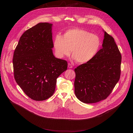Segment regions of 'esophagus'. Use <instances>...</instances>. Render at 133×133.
<instances>
[{"label":"esophagus","instance_id":"esophagus-1","mask_svg":"<svg viewBox=\"0 0 133 133\" xmlns=\"http://www.w3.org/2000/svg\"><path fill=\"white\" fill-rule=\"evenodd\" d=\"M68 67L69 68H72V66L70 63H69L68 65Z\"/></svg>","mask_w":133,"mask_h":133}]
</instances>
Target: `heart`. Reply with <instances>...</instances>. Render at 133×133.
<instances>
[{
  "label": "heart",
  "instance_id": "obj_1",
  "mask_svg": "<svg viewBox=\"0 0 133 133\" xmlns=\"http://www.w3.org/2000/svg\"><path fill=\"white\" fill-rule=\"evenodd\" d=\"M101 45L98 36L79 28L67 30L63 37L57 35L54 41L56 54L59 58L72 56L77 63L91 61L97 54Z\"/></svg>",
  "mask_w": 133,
  "mask_h": 133
}]
</instances>
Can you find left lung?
I'll return each mask as SVG.
<instances>
[{"mask_svg":"<svg viewBox=\"0 0 133 133\" xmlns=\"http://www.w3.org/2000/svg\"><path fill=\"white\" fill-rule=\"evenodd\" d=\"M102 46L91 61L74 69L75 94L84 103L106 99L120 78L122 55L114 38L106 31Z\"/></svg>","mask_w":133,"mask_h":133,"instance_id":"1","label":"left lung"}]
</instances>
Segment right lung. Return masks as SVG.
Returning a JSON list of instances; mask_svg holds the SVG:
<instances>
[{"mask_svg":"<svg viewBox=\"0 0 133 133\" xmlns=\"http://www.w3.org/2000/svg\"><path fill=\"white\" fill-rule=\"evenodd\" d=\"M51 26L41 23L25 31L14 52L15 79L26 95L36 101L52 95L57 78L67 68L66 61L53 55Z\"/></svg>","mask_w":133,"mask_h":133,"instance_id":"right-lung-1","label":"right lung"}]
</instances>
